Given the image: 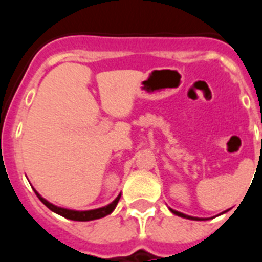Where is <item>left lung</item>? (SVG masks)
<instances>
[{
  "instance_id": "obj_1",
  "label": "left lung",
  "mask_w": 262,
  "mask_h": 262,
  "mask_svg": "<svg viewBox=\"0 0 262 262\" xmlns=\"http://www.w3.org/2000/svg\"><path fill=\"white\" fill-rule=\"evenodd\" d=\"M170 211H172V212H173V214L178 215V216H181V217H187V219H195V221H198V217H193V216H187V215L182 214V212H178V211H176V210H172V209H170Z\"/></svg>"
}]
</instances>
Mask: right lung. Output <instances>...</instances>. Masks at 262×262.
<instances>
[{
    "mask_svg": "<svg viewBox=\"0 0 262 262\" xmlns=\"http://www.w3.org/2000/svg\"><path fill=\"white\" fill-rule=\"evenodd\" d=\"M34 191H35V194L38 195L39 200L45 203V205L47 206L51 211L56 212V214L61 215V216L67 217V219H71V221H77V222L94 221V219H99V217H103V216H106V215L111 214V212L114 211L115 206L118 205V201H119V198H120V195H118L117 198H115V201H113L110 205L105 206V207H101V209L89 210V211H73V210L61 209V207H57V206L52 205V203H50L48 201H46L43 196L39 195L38 191L36 190H34Z\"/></svg>",
    "mask_w": 262,
    "mask_h": 262,
    "instance_id": "right-lung-1",
    "label": "right lung"
}]
</instances>
